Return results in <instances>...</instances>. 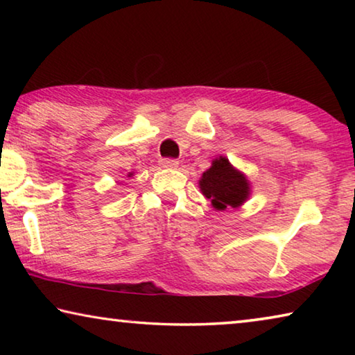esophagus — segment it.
Listing matches in <instances>:
<instances>
[{"mask_svg": "<svg viewBox=\"0 0 355 355\" xmlns=\"http://www.w3.org/2000/svg\"><path fill=\"white\" fill-rule=\"evenodd\" d=\"M159 164L163 167H178V161L173 159V158H161L159 159Z\"/></svg>", "mask_w": 355, "mask_h": 355, "instance_id": "34e87169", "label": "esophagus"}]
</instances>
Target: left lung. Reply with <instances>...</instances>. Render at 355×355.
Wrapping results in <instances>:
<instances>
[{
  "label": "left lung",
  "instance_id": "obj_1",
  "mask_svg": "<svg viewBox=\"0 0 355 355\" xmlns=\"http://www.w3.org/2000/svg\"><path fill=\"white\" fill-rule=\"evenodd\" d=\"M203 196L211 200L216 209L236 208L248 199L249 183L243 173H239L228 163L227 158H218L213 166L203 172L200 180Z\"/></svg>",
  "mask_w": 355,
  "mask_h": 355
}]
</instances>
